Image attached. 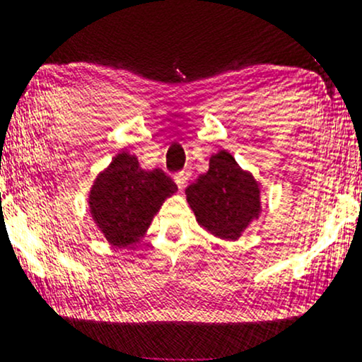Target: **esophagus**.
Here are the masks:
<instances>
[{
    "label": "esophagus",
    "mask_w": 362,
    "mask_h": 362,
    "mask_svg": "<svg viewBox=\"0 0 362 362\" xmlns=\"http://www.w3.org/2000/svg\"><path fill=\"white\" fill-rule=\"evenodd\" d=\"M174 181H176V185L180 186V189H182L186 186V182H188V174H186L185 170H181V173H176V174H174Z\"/></svg>",
    "instance_id": "1"
}]
</instances>
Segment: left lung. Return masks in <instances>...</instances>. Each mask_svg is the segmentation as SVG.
<instances>
[{
	"label": "left lung",
	"instance_id": "obj_1",
	"mask_svg": "<svg viewBox=\"0 0 362 362\" xmlns=\"http://www.w3.org/2000/svg\"><path fill=\"white\" fill-rule=\"evenodd\" d=\"M186 200L198 224L223 240H238L260 212L259 182L226 150L212 155L207 173L186 188Z\"/></svg>",
	"mask_w": 362,
	"mask_h": 362
}]
</instances>
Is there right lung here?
Instances as JSON below:
<instances>
[{"label":"right lung","mask_w":362,"mask_h":362,"mask_svg":"<svg viewBox=\"0 0 362 362\" xmlns=\"http://www.w3.org/2000/svg\"><path fill=\"white\" fill-rule=\"evenodd\" d=\"M176 192L164 170L141 169L134 155L122 151L96 176L89 211L108 243L127 247L145 235L165 198Z\"/></svg>","instance_id":"1"}]
</instances>
